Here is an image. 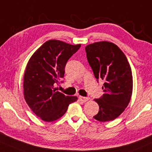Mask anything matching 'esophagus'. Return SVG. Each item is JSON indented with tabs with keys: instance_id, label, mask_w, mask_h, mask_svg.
Segmentation results:
<instances>
[{
	"instance_id": "34e87169",
	"label": "esophagus",
	"mask_w": 152,
	"mask_h": 152,
	"mask_svg": "<svg viewBox=\"0 0 152 152\" xmlns=\"http://www.w3.org/2000/svg\"><path fill=\"white\" fill-rule=\"evenodd\" d=\"M78 99H79V100H81V102H83V103H84V102H86V101H87V100H88L89 98H87V97L79 96V98H78Z\"/></svg>"
}]
</instances>
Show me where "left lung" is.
I'll use <instances>...</instances> for the list:
<instances>
[{
    "label": "left lung",
    "instance_id": "1",
    "mask_svg": "<svg viewBox=\"0 0 152 152\" xmlns=\"http://www.w3.org/2000/svg\"><path fill=\"white\" fill-rule=\"evenodd\" d=\"M85 49L97 81H104L103 95L94 99L99 111L94 118L100 122L115 120L127 107L132 93V75L127 58L117 45L109 42L91 44Z\"/></svg>",
    "mask_w": 152,
    "mask_h": 152
}]
</instances>
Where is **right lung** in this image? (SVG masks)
<instances>
[{
  "instance_id": "right-lung-1",
  "label": "right lung",
  "mask_w": 152,
  "mask_h": 152,
  "mask_svg": "<svg viewBox=\"0 0 152 152\" xmlns=\"http://www.w3.org/2000/svg\"><path fill=\"white\" fill-rule=\"evenodd\" d=\"M81 47L59 40L44 43L27 63L24 75V97L37 116L46 122L60 118L76 96H67L54 86L63 83L68 60Z\"/></svg>"
}]
</instances>
